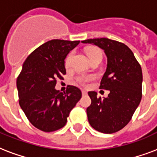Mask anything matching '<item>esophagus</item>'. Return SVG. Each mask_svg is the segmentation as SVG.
Masks as SVG:
<instances>
[{
	"mask_svg": "<svg viewBox=\"0 0 157 157\" xmlns=\"http://www.w3.org/2000/svg\"><path fill=\"white\" fill-rule=\"evenodd\" d=\"M86 94H87V91L82 90V95H86Z\"/></svg>",
	"mask_w": 157,
	"mask_h": 157,
	"instance_id": "1",
	"label": "esophagus"
}]
</instances>
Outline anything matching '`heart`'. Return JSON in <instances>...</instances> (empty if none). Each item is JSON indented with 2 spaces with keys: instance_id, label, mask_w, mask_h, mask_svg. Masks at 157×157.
Returning a JSON list of instances; mask_svg holds the SVG:
<instances>
[{
  "instance_id": "heart-1",
  "label": "heart",
  "mask_w": 157,
  "mask_h": 157,
  "mask_svg": "<svg viewBox=\"0 0 157 157\" xmlns=\"http://www.w3.org/2000/svg\"><path fill=\"white\" fill-rule=\"evenodd\" d=\"M87 54H88L89 58H90V60H91L92 59H94V57L98 56V55H102V52L100 51V50H98V48H90L87 50ZM72 55H73V53L71 52L69 53L68 55L67 56L66 60H65V65L67 67H68L71 63V58H72ZM92 79V76H88V75H85V74H82V75H80V76H77V81L79 83L82 84V85H86L87 82L90 81Z\"/></svg>"
}]
</instances>
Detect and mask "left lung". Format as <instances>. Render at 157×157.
Here are the masks:
<instances>
[{"label":"left lung","instance_id":"8db88e82","mask_svg":"<svg viewBox=\"0 0 157 157\" xmlns=\"http://www.w3.org/2000/svg\"><path fill=\"white\" fill-rule=\"evenodd\" d=\"M104 50L107 69L101 80L100 89L109 90L107 98L88 93L91 104L86 112L89 123L97 131L112 134L124 128L131 120L142 98L143 73L141 66L127 45L108 38L81 41Z\"/></svg>","mask_w":157,"mask_h":157}]
</instances>
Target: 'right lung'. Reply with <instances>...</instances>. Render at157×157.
Segmentation results:
<instances>
[{"label": "right lung", "mask_w": 157, "mask_h": 157, "mask_svg": "<svg viewBox=\"0 0 157 157\" xmlns=\"http://www.w3.org/2000/svg\"><path fill=\"white\" fill-rule=\"evenodd\" d=\"M80 41L51 40L36 49L23 63L17 78L19 105L29 121L44 132L66 124L69 113L81 98L77 87L66 92L55 89L58 79L66 74L64 59Z\"/></svg>", "instance_id": "1"}]
</instances>
